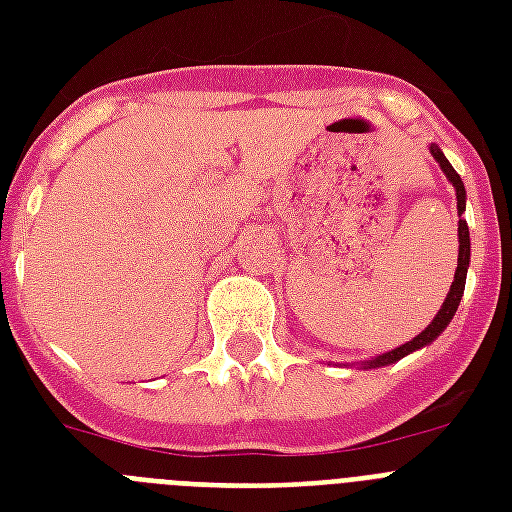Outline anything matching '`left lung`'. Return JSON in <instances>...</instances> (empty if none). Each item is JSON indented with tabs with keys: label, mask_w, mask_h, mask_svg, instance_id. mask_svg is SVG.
Here are the masks:
<instances>
[{
	"label": "left lung",
	"mask_w": 512,
	"mask_h": 512,
	"mask_svg": "<svg viewBox=\"0 0 512 512\" xmlns=\"http://www.w3.org/2000/svg\"><path fill=\"white\" fill-rule=\"evenodd\" d=\"M430 154H433V159L441 164L444 175L452 180L454 191H457V209H460V215H462V212H465V185H462L460 175L454 172L452 164L446 162V156L441 154V148L430 146ZM468 265H470V233H468V223H465V220H460V255H457V273H454L452 289H449V295H446V300H444V305H441L438 316L430 321V327L425 329V332H420V335L414 337L412 342H406V345H401V348L390 350V353H382V356L372 358V361H366V366H369V369H372V366L393 364V361H398V358H404L406 353H412V350H417V348H422V345L433 342L438 335H441V332H444L446 327H449V321H452V316L457 313V305H460V300H462V292H465V276H468Z\"/></svg>",
	"instance_id": "left-lung-1"
}]
</instances>
